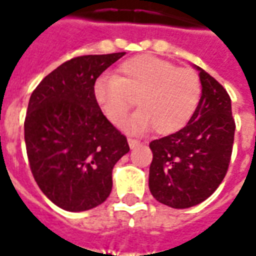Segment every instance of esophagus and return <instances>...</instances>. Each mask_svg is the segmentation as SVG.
Here are the masks:
<instances>
[{"instance_id": "1", "label": "esophagus", "mask_w": 256, "mask_h": 256, "mask_svg": "<svg viewBox=\"0 0 256 256\" xmlns=\"http://www.w3.org/2000/svg\"><path fill=\"white\" fill-rule=\"evenodd\" d=\"M139 143H140L139 140L132 139V138H130V139H128V144H130V148H135L136 146H138V144H139Z\"/></svg>"}]
</instances>
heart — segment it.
<instances>
[{
    "label": "heart",
    "instance_id": "obj_1",
    "mask_svg": "<svg viewBox=\"0 0 256 256\" xmlns=\"http://www.w3.org/2000/svg\"><path fill=\"white\" fill-rule=\"evenodd\" d=\"M94 98L108 120L121 126L135 105L140 109L126 121L132 132L155 128L159 135H172L192 120L201 100V82L192 68L154 55L126 59L117 74H104L96 80Z\"/></svg>",
    "mask_w": 256,
    "mask_h": 256
}]
</instances>
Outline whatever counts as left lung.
<instances>
[{
  "label": "left lung",
  "instance_id": "8db88e82",
  "mask_svg": "<svg viewBox=\"0 0 256 256\" xmlns=\"http://www.w3.org/2000/svg\"><path fill=\"white\" fill-rule=\"evenodd\" d=\"M200 71L201 100L182 130L152 140L148 186L154 198L185 209L202 202L222 184L230 166L235 120L226 90L212 76Z\"/></svg>",
  "mask_w": 256,
  "mask_h": 256
}]
</instances>
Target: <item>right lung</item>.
Returning a JSON list of instances; mask_svg holds the SVG:
<instances>
[{
    "mask_svg": "<svg viewBox=\"0 0 256 256\" xmlns=\"http://www.w3.org/2000/svg\"><path fill=\"white\" fill-rule=\"evenodd\" d=\"M126 52L72 58L30 94L24 139L32 176L59 208L84 212L112 192V170L130 151L126 138L104 116L96 80Z\"/></svg>",
    "mask_w": 256,
    "mask_h": 256,
    "instance_id": "right-lung-1",
    "label": "right lung"
}]
</instances>
